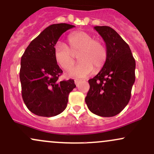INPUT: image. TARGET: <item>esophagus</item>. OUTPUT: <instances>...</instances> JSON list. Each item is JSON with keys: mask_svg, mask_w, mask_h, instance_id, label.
I'll return each mask as SVG.
<instances>
[{"mask_svg": "<svg viewBox=\"0 0 154 154\" xmlns=\"http://www.w3.org/2000/svg\"><path fill=\"white\" fill-rule=\"evenodd\" d=\"M75 83L77 86H78L79 83H80V80H75Z\"/></svg>", "mask_w": 154, "mask_h": 154, "instance_id": "esophagus-1", "label": "esophagus"}]
</instances>
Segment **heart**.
Returning <instances> with one entry per match:
<instances>
[{
  "mask_svg": "<svg viewBox=\"0 0 154 154\" xmlns=\"http://www.w3.org/2000/svg\"><path fill=\"white\" fill-rule=\"evenodd\" d=\"M69 47L58 42L54 46V59L62 69L69 70L78 55L79 63L70 70L69 76L82 79L99 71L104 66L108 56L106 46L103 42L94 39L91 34L85 31H75L68 36Z\"/></svg>",
  "mask_w": 154,
  "mask_h": 154,
  "instance_id": "1",
  "label": "heart"
}]
</instances>
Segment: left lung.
<instances>
[{"mask_svg":"<svg viewBox=\"0 0 154 154\" xmlns=\"http://www.w3.org/2000/svg\"><path fill=\"white\" fill-rule=\"evenodd\" d=\"M106 44V63L95 77L89 79L85 103L92 113L112 117L120 113L131 99L135 82L136 61L128 44L112 28L95 26Z\"/></svg>","mask_w":154,"mask_h":154,"instance_id":"8db88e82","label":"left lung"}]
</instances>
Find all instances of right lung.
<instances>
[{"instance_id": "obj_1", "label": "right lung", "mask_w": 154, "mask_h": 154, "mask_svg": "<svg viewBox=\"0 0 154 154\" xmlns=\"http://www.w3.org/2000/svg\"><path fill=\"white\" fill-rule=\"evenodd\" d=\"M75 26L56 23L31 41L21 59L20 81L23 102L31 112L52 117L65 110L73 79L59 82L62 70L54 59V46L63 33Z\"/></svg>"}]
</instances>
